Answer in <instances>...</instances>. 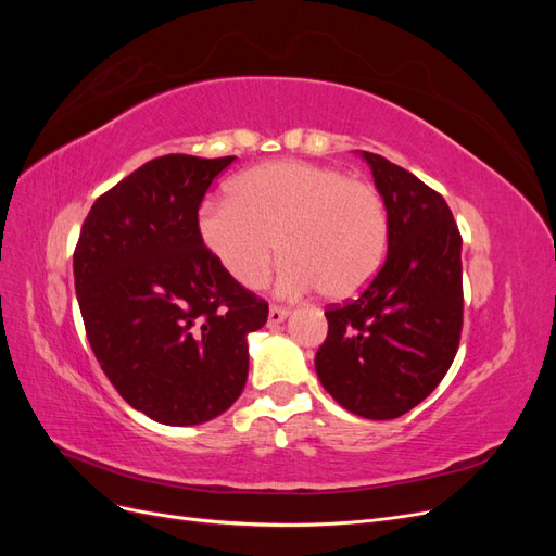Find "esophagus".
<instances>
[{
    "label": "esophagus",
    "mask_w": 556,
    "mask_h": 556,
    "mask_svg": "<svg viewBox=\"0 0 556 556\" xmlns=\"http://www.w3.org/2000/svg\"><path fill=\"white\" fill-rule=\"evenodd\" d=\"M290 315V308H285V306H271L268 308V325H280L285 317Z\"/></svg>",
    "instance_id": "obj_1"
}]
</instances>
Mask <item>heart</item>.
Segmentation results:
<instances>
[{
	"label": "heart",
	"mask_w": 556,
	"mask_h": 556,
	"mask_svg": "<svg viewBox=\"0 0 556 556\" xmlns=\"http://www.w3.org/2000/svg\"><path fill=\"white\" fill-rule=\"evenodd\" d=\"M199 237L241 288H260L280 243L282 294L319 288L325 296L345 299L378 274L390 220L371 182L333 166L271 162L233 180L231 197L201 206Z\"/></svg>",
	"instance_id": "heart-1"
}]
</instances>
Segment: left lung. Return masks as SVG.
I'll list each match as a JSON object with an SVG mask.
<instances>
[{
  "mask_svg": "<svg viewBox=\"0 0 556 556\" xmlns=\"http://www.w3.org/2000/svg\"><path fill=\"white\" fill-rule=\"evenodd\" d=\"M362 155L384 199L390 252L357 299L325 311L315 371L345 410L394 419L435 390L457 355L462 233L439 192L390 160Z\"/></svg>",
  "mask_w": 556,
  "mask_h": 556,
  "instance_id": "8db88e82",
  "label": "left lung"
}]
</instances>
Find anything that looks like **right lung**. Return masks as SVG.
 <instances>
[{
  "instance_id": "add662e5",
  "label": "right lung",
  "mask_w": 556,
  "mask_h": 556,
  "mask_svg": "<svg viewBox=\"0 0 556 556\" xmlns=\"http://www.w3.org/2000/svg\"><path fill=\"white\" fill-rule=\"evenodd\" d=\"M237 157L164 155L99 197L74 250L94 357L131 408L172 427L223 415L248 378L245 336L268 304L199 237V206Z\"/></svg>"
}]
</instances>
